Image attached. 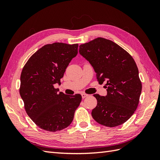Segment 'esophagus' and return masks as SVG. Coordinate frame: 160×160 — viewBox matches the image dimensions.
I'll return each mask as SVG.
<instances>
[{
	"label": "esophagus",
	"mask_w": 160,
	"mask_h": 160,
	"mask_svg": "<svg viewBox=\"0 0 160 160\" xmlns=\"http://www.w3.org/2000/svg\"><path fill=\"white\" fill-rule=\"evenodd\" d=\"M81 96H82V98L83 99H84V98H87V97H88L89 96V95H88V94H86V93H82L81 94Z\"/></svg>",
	"instance_id": "1"
}]
</instances>
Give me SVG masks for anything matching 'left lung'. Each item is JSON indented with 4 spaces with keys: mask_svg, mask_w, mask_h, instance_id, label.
<instances>
[{
    "mask_svg": "<svg viewBox=\"0 0 160 160\" xmlns=\"http://www.w3.org/2000/svg\"><path fill=\"white\" fill-rule=\"evenodd\" d=\"M79 51L93 66L99 82L107 81V95H93L98 104L92 117L107 127L124 123L136 110L142 89L133 57L112 41L101 37L81 45Z\"/></svg>",
    "mask_w": 160,
    "mask_h": 160,
    "instance_id": "obj_1",
    "label": "left lung"
}]
</instances>
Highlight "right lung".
Returning <instances> with one entry per match:
<instances>
[{
	"instance_id": "add662e5",
	"label": "right lung",
	"mask_w": 160,
	"mask_h": 160,
	"mask_svg": "<svg viewBox=\"0 0 160 160\" xmlns=\"http://www.w3.org/2000/svg\"><path fill=\"white\" fill-rule=\"evenodd\" d=\"M78 44L54 42L42 47L27 61L21 75L19 92L27 115L38 127L57 132L68 127L82 98L68 95L54 84L78 53Z\"/></svg>"
}]
</instances>
